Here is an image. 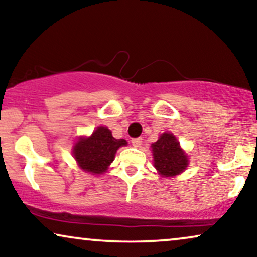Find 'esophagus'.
I'll return each mask as SVG.
<instances>
[{
    "instance_id": "obj_1",
    "label": "esophagus",
    "mask_w": 257,
    "mask_h": 257,
    "mask_svg": "<svg viewBox=\"0 0 257 257\" xmlns=\"http://www.w3.org/2000/svg\"><path fill=\"white\" fill-rule=\"evenodd\" d=\"M131 143L135 147H139L143 144V138H142V137H138V138H133L131 140Z\"/></svg>"
}]
</instances>
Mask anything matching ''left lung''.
Masks as SVG:
<instances>
[{
    "label": "left lung",
    "mask_w": 257,
    "mask_h": 257,
    "mask_svg": "<svg viewBox=\"0 0 257 257\" xmlns=\"http://www.w3.org/2000/svg\"><path fill=\"white\" fill-rule=\"evenodd\" d=\"M154 167L165 177L180 174L187 167L188 160L180 149L177 138L171 133H164L156 143L152 144Z\"/></svg>",
    "instance_id": "obj_1"
}]
</instances>
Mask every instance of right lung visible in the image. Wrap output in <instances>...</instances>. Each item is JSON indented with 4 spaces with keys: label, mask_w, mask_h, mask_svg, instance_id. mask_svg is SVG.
Segmentation results:
<instances>
[{
    "label": "right lung",
    "mask_w": 257,
    "mask_h": 257,
    "mask_svg": "<svg viewBox=\"0 0 257 257\" xmlns=\"http://www.w3.org/2000/svg\"><path fill=\"white\" fill-rule=\"evenodd\" d=\"M125 139H115L107 127H98L89 138H79L73 146V157L82 170L101 174L107 170L120 146L126 145Z\"/></svg>",
    "instance_id": "obj_1"
}]
</instances>
